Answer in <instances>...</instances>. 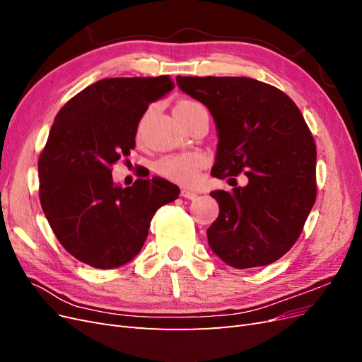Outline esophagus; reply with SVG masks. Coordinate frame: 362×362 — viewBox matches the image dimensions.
I'll list each match as a JSON object with an SVG mask.
<instances>
[{"instance_id":"obj_1","label":"esophagus","mask_w":362,"mask_h":362,"mask_svg":"<svg viewBox=\"0 0 362 362\" xmlns=\"http://www.w3.org/2000/svg\"><path fill=\"white\" fill-rule=\"evenodd\" d=\"M181 196H184V198H187V199H196L198 198V193L193 190H189V189H182Z\"/></svg>"}]
</instances>
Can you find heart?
<instances>
[{
	"label": "heart",
	"instance_id": "b5f03b06",
	"mask_svg": "<svg viewBox=\"0 0 362 362\" xmlns=\"http://www.w3.org/2000/svg\"><path fill=\"white\" fill-rule=\"evenodd\" d=\"M202 107L194 101H181L177 104V110H189V108ZM205 166V158L199 154L173 156L158 163V172L164 177L180 184H194L199 178V172Z\"/></svg>",
	"mask_w": 362,
	"mask_h": 362
}]
</instances>
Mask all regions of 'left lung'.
Instances as JSON below:
<instances>
[{
    "mask_svg": "<svg viewBox=\"0 0 362 362\" xmlns=\"http://www.w3.org/2000/svg\"><path fill=\"white\" fill-rule=\"evenodd\" d=\"M180 89L210 110L217 131L211 175L247 184L210 194L218 217L208 245L228 266L275 262L299 238L315 202V144L305 119L276 87L247 76H177Z\"/></svg>",
    "mask_w": 362,
    "mask_h": 362,
    "instance_id": "8db88e82",
    "label": "left lung"
}]
</instances>
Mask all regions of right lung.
Segmentation results:
<instances>
[{
    "mask_svg": "<svg viewBox=\"0 0 362 362\" xmlns=\"http://www.w3.org/2000/svg\"><path fill=\"white\" fill-rule=\"evenodd\" d=\"M173 87L168 75L105 78L75 95L54 119L37 163L40 204L62 246L81 262L127 264L144 247L156 211L178 198V185L160 177L131 187L112 177L113 164L134 149L149 104Z\"/></svg>",
    "mask_w": 362,
    "mask_h": 362,
    "instance_id": "right-lung-1",
    "label": "right lung"
}]
</instances>
